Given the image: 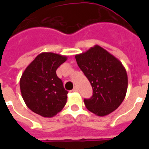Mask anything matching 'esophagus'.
Listing matches in <instances>:
<instances>
[{
    "instance_id": "34e87169",
    "label": "esophagus",
    "mask_w": 149,
    "mask_h": 149,
    "mask_svg": "<svg viewBox=\"0 0 149 149\" xmlns=\"http://www.w3.org/2000/svg\"><path fill=\"white\" fill-rule=\"evenodd\" d=\"M73 92H78V88L77 87H74V88L72 89Z\"/></svg>"
}]
</instances>
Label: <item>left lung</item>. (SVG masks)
Returning a JSON list of instances; mask_svg holds the SVG:
<instances>
[{
  "instance_id": "left-lung-1",
  "label": "left lung",
  "mask_w": 149,
  "mask_h": 149,
  "mask_svg": "<svg viewBox=\"0 0 149 149\" xmlns=\"http://www.w3.org/2000/svg\"><path fill=\"white\" fill-rule=\"evenodd\" d=\"M75 58L93 87V97L84 100L87 109L99 116L115 111L123 102L128 88V75L121 62L99 45Z\"/></svg>"
}]
</instances>
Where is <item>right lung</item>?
<instances>
[{
    "label": "right lung",
    "mask_w": 149,
    "mask_h": 149,
    "mask_svg": "<svg viewBox=\"0 0 149 149\" xmlns=\"http://www.w3.org/2000/svg\"><path fill=\"white\" fill-rule=\"evenodd\" d=\"M66 56L41 52L28 65L20 79L21 96L27 107L43 117H52L67 102L68 91L56 70L67 61Z\"/></svg>",
    "instance_id": "right-lung-1"
}]
</instances>
